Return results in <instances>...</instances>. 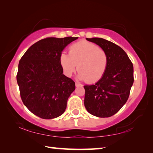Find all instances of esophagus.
<instances>
[{"instance_id":"obj_1","label":"esophagus","mask_w":153,"mask_h":153,"mask_svg":"<svg viewBox=\"0 0 153 153\" xmlns=\"http://www.w3.org/2000/svg\"><path fill=\"white\" fill-rule=\"evenodd\" d=\"M76 87H78V86H82V84H79V83H76Z\"/></svg>"}]
</instances>
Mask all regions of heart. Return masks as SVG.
<instances>
[{"label":"heart","mask_w":153,"mask_h":153,"mask_svg":"<svg viewBox=\"0 0 153 153\" xmlns=\"http://www.w3.org/2000/svg\"><path fill=\"white\" fill-rule=\"evenodd\" d=\"M60 62L67 76H71L77 68L79 79L94 83L104 76L107 68L108 56L98 45L88 41H80L69 47V55L61 54Z\"/></svg>","instance_id":"obj_1"}]
</instances>
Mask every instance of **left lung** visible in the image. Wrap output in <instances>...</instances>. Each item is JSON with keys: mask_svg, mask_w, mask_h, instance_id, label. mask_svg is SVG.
Segmentation results:
<instances>
[{"mask_svg": "<svg viewBox=\"0 0 153 153\" xmlns=\"http://www.w3.org/2000/svg\"><path fill=\"white\" fill-rule=\"evenodd\" d=\"M107 54L108 65L104 76L95 84L84 86V106L98 117H109L128 100L134 83V67L120 46L100 38H86Z\"/></svg>", "mask_w": 153, "mask_h": 153, "instance_id": "obj_1", "label": "left lung"}]
</instances>
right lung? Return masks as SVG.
<instances>
[{
    "label": "right lung",
    "mask_w": 153,
    "mask_h": 153,
    "mask_svg": "<svg viewBox=\"0 0 153 153\" xmlns=\"http://www.w3.org/2000/svg\"><path fill=\"white\" fill-rule=\"evenodd\" d=\"M78 38H46L36 42L21 58L17 82L24 105L33 114L51 120L61 115L75 82L65 76L62 51Z\"/></svg>",
    "instance_id": "1"
}]
</instances>
